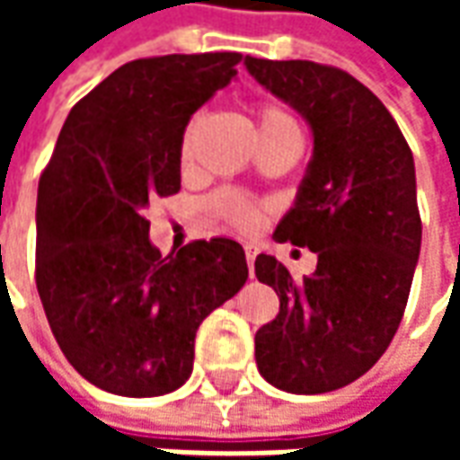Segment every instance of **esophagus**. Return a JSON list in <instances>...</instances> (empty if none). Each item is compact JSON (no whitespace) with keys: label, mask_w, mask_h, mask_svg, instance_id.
<instances>
[{"label":"esophagus","mask_w":460,"mask_h":460,"mask_svg":"<svg viewBox=\"0 0 460 460\" xmlns=\"http://www.w3.org/2000/svg\"><path fill=\"white\" fill-rule=\"evenodd\" d=\"M243 251H246V263H249V270H253V261H256V256H259V249H256L253 243H246Z\"/></svg>","instance_id":"obj_1"}]
</instances>
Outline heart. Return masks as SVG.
Instances as JSON below:
<instances>
[{
    "label": "heart",
    "mask_w": 460,
    "mask_h": 460,
    "mask_svg": "<svg viewBox=\"0 0 460 460\" xmlns=\"http://www.w3.org/2000/svg\"><path fill=\"white\" fill-rule=\"evenodd\" d=\"M256 125H259L261 140H273V137H283V135H300L296 120L276 103L256 105ZM197 128H199V115H194L181 130L180 162L184 167L190 164L191 140L197 135ZM209 209L221 221H226L229 226L239 231L259 229L261 219H263V209H261L259 201L239 190H219L209 199Z\"/></svg>",
    "instance_id": "1"
}]
</instances>
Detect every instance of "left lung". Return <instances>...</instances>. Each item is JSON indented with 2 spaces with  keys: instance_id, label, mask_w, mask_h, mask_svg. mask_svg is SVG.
Returning a JSON list of instances; mask_svg holds the SVG:
<instances>
[{
  "instance_id": "8db88e82",
  "label": "left lung",
  "mask_w": 460,
  "mask_h": 460,
  "mask_svg": "<svg viewBox=\"0 0 460 460\" xmlns=\"http://www.w3.org/2000/svg\"><path fill=\"white\" fill-rule=\"evenodd\" d=\"M243 64L305 115L315 137L276 239L308 246L318 266L293 280L273 256L256 259V279L280 300L256 332V365L283 392L323 394L372 369L404 318L421 249L414 155L385 103L342 68L253 56Z\"/></svg>"
}]
</instances>
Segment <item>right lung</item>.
<instances>
[{
	"instance_id": "obj_1",
	"label": "right lung",
	"mask_w": 460,
	"mask_h": 460,
	"mask_svg": "<svg viewBox=\"0 0 460 460\" xmlns=\"http://www.w3.org/2000/svg\"><path fill=\"white\" fill-rule=\"evenodd\" d=\"M236 51L137 58L66 118L36 197V290L75 372L120 396H160L191 375L194 338L249 279L241 243L162 256L147 204L180 191L191 113L236 75Z\"/></svg>"
}]
</instances>
